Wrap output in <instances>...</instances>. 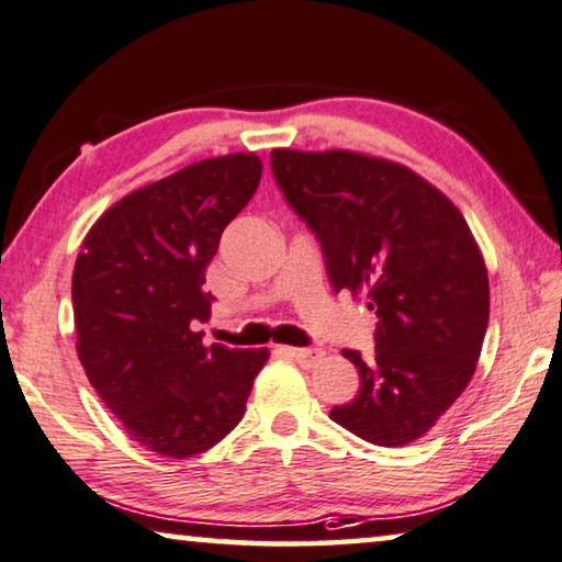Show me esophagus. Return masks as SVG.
<instances>
[{
  "label": "esophagus",
  "mask_w": 562,
  "mask_h": 562,
  "mask_svg": "<svg viewBox=\"0 0 562 562\" xmlns=\"http://www.w3.org/2000/svg\"><path fill=\"white\" fill-rule=\"evenodd\" d=\"M284 353H288L292 361L300 363L303 368H313L323 361V350L321 348H284Z\"/></svg>",
  "instance_id": "esophagus-1"
}]
</instances>
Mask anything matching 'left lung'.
I'll list each match as a JSON object with an SVG mask.
<instances>
[{
	"label": "left lung",
	"instance_id": "8db88e82",
	"mask_svg": "<svg viewBox=\"0 0 562 562\" xmlns=\"http://www.w3.org/2000/svg\"><path fill=\"white\" fill-rule=\"evenodd\" d=\"M288 204L321 241L335 292H366L375 348L342 356L361 389L330 418L379 447L437 424L472 381L490 323L487 267L464 216L406 166L356 150H272Z\"/></svg>",
	"mask_w": 562,
	"mask_h": 562
}]
</instances>
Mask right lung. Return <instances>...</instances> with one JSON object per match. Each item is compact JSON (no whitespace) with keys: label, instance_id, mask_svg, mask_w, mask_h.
I'll use <instances>...</instances> for the list:
<instances>
[{"label":"right lung","instance_id":"obj_1","mask_svg":"<svg viewBox=\"0 0 562 562\" xmlns=\"http://www.w3.org/2000/svg\"><path fill=\"white\" fill-rule=\"evenodd\" d=\"M262 161L229 154L131 191L82 239L72 270L78 356L133 441L169 459L212 449L241 422L270 350L204 346L206 267L255 196Z\"/></svg>","mask_w":562,"mask_h":562}]
</instances>
